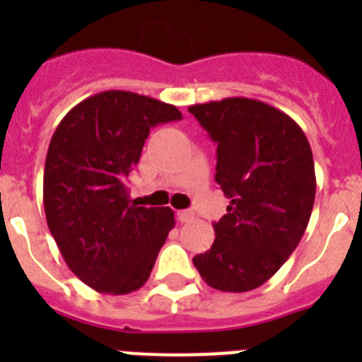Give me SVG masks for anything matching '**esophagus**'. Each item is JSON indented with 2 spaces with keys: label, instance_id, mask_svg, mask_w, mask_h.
<instances>
[{
  "label": "esophagus",
  "instance_id": "obj_1",
  "mask_svg": "<svg viewBox=\"0 0 362 362\" xmlns=\"http://www.w3.org/2000/svg\"><path fill=\"white\" fill-rule=\"evenodd\" d=\"M194 212H190V210H179L177 212V219L181 221V223H188V221L194 219Z\"/></svg>",
  "mask_w": 362,
  "mask_h": 362
}]
</instances>
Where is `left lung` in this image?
I'll use <instances>...</instances> for the list:
<instances>
[{
    "mask_svg": "<svg viewBox=\"0 0 362 362\" xmlns=\"http://www.w3.org/2000/svg\"><path fill=\"white\" fill-rule=\"evenodd\" d=\"M217 143L216 181L230 199L210 250L194 257L204 283L248 292L267 283L299 245L315 199L310 143L276 107L248 98L192 105Z\"/></svg>",
    "mask_w": 362,
    "mask_h": 362,
    "instance_id": "obj_1",
    "label": "left lung"
}]
</instances>
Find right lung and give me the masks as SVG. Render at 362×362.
Instances as JSON below:
<instances>
[{"instance_id":"1","label":"right lung","mask_w":362,"mask_h":362,"mask_svg":"<svg viewBox=\"0 0 362 362\" xmlns=\"http://www.w3.org/2000/svg\"><path fill=\"white\" fill-rule=\"evenodd\" d=\"M181 119L174 105L127 90L83 99L57 124L43 175L47 225L66 267L90 288L124 296L148 281L174 212L139 206L127 177L150 129Z\"/></svg>"}]
</instances>
